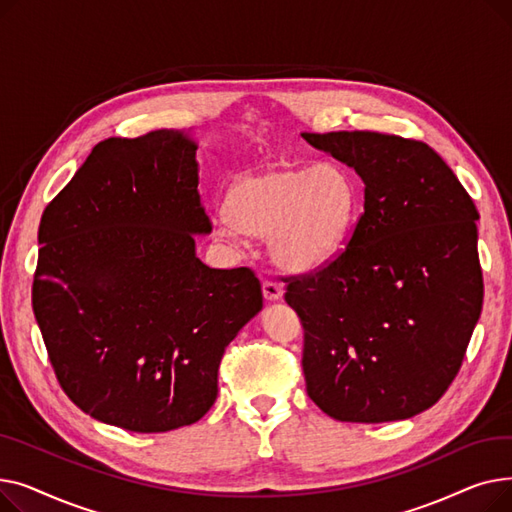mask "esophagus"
<instances>
[{"label":"esophagus","mask_w":512,"mask_h":512,"mask_svg":"<svg viewBox=\"0 0 512 512\" xmlns=\"http://www.w3.org/2000/svg\"><path fill=\"white\" fill-rule=\"evenodd\" d=\"M263 297L267 301H278L282 297V284L278 280H270L265 278L263 280Z\"/></svg>","instance_id":"34e87169"}]
</instances>
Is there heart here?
Listing matches in <instances>:
<instances>
[{"instance_id": "obj_1", "label": "heart", "mask_w": 512, "mask_h": 512, "mask_svg": "<svg viewBox=\"0 0 512 512\" xmlns=\"http://www.w3.org/2000/svg\"><path fill=\"white\" fill-rule=\"evenodd\" d=\"M224 213L226 236H272L278 261L307 272L344 249L361 213V195L353 176L336 164L272 166L238 176Z\"/></svg>"}]
</instances>
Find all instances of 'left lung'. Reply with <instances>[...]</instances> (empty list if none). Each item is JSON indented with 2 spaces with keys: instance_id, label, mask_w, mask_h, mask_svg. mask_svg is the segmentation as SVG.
<instances>
[{
  "instance_id": "1",
  "label": "left lung",
  "mask_w": 512,
  "mask_h": 512,
  "mask_svg": "<svg viewBox=\"0 0 512 512\" xmlns=\"http://www.w3.org/2000/svg\"><path fill=\"white\" fill-rule=\"evenodd\" d=\"M365 184L346 247L286 276L307 394L351 423L409 419L459 373L483 303L473 199L429 145L369 130L303 132Z\"/></svg>"
}]
</instances>
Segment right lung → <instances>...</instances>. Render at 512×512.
I'll return each instance as SVG.
<instances>
[{
  "mask_svg": "<svg viewBox=\"0 0 512 512\" xmlns=\"http://www.w3.org/2000/svg\"><path fill=\"white\" fill-rule=\"evenodd\" d=\"M197 145L180 130L97 143L41 218L33 311L56 378L107 425L159 434L218 398L226 346L263 307L251 267L213 270Z\"/></svg>",
  "mask_w": 512,
  "mask_h": 512,
  "instance_id": "obj_1",
  "label": "right lung"
}]
</instances>
